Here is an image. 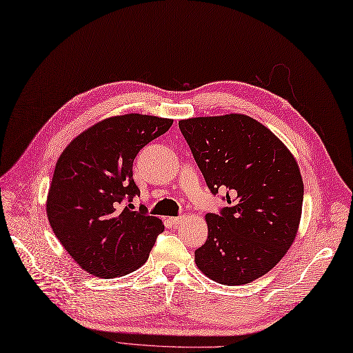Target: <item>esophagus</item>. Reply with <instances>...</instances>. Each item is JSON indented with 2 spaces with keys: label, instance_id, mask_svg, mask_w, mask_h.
Listing matches in <instances>:
<instances>
[{
  "label": "esophagus",
  "instance_id": "34e87169",
  "mask_svg": "<svg viewBox=\"0 0 353 353\" xmlns=\"http://www.w3.org/2000/svg\"><path fill=\"white\" fill-rule=\"evenodd\" d=\"M168 221H170V223H172L173 225H177V224L181 223V221H185V216H172V218H168Z\"/></svg>",
  "mask_w": 353,
  "mask_h": 353
}]
</instances>
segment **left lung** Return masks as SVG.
Returning a JSON list of instances; mask_svg holds the SVG:
<instances>
[{
	"label": "left lung",
	"mask_w": 353,
	"mask_h": 353,
	"mask_svg": "<svg viewBox=\"0 0 353 353\" xmlns=\"http://www.w3.org/2000/svg\"><path fill=\"white\" fill-rule=\"evenodd\" d=\"M214 194L227 192L219 215L206 214L208 239L194 252L203 275L223 285L263 276L292 245L304 183L292 152L265 125L241 113L179 121Z\"/></svg>",
	"instance_id": "obj_1"
}]
</instances>
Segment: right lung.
Returning <instances> with one entry per match:
<instances>
[{
    "label": "right lung",
    "mask_w": 353,
    "mask_h": 353,
    "mask_svg": "<svg viewBox=\"0 0 353 353\" xmlns=\"http://www.w3.org/2000/svg\"><path fill=\"white\" fill-rule=\"evenodd\" d=\"M173 119L128 113L108 117L74 138L57 161L46 199L52 231L77 265L96 278L128 275L148 260L163 221L132 211L139 189L132 164L141 148Z\"/></svg>",
    "instance_id": "obj_1"
}]
</instances>
